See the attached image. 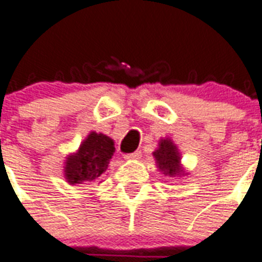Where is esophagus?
<instances>
[{
    "instance_id": "34e87169",
    "label": "esophagus",
    "mask_w": 262,
    "mask_h": 262,
    "mask_svg": "<svg viewBox=\"0 0 262 262\" xmlns=\"http://www.w3.org/2000/svg\"><path fill=\"white\" fill-rule=\"evenodd\" d=\"M141 151H135V152H132V154H127V155H125L123 158L126 160H139L140 158H141Z\"/></svg>"
}]
</instances>
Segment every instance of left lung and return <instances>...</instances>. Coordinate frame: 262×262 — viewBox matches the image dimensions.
I'll return each mask as SVG.
<instances>
[{
    "label": "left lung",
    "mask_w": 262,
    "mask_h": 262,
    "mask_svg": "<svg viewBox=\"0 0 262 262\" xmlns=\"http://www.w3.org/2000/svg\"><path fill=\"white\" fill-rule=\"evenodd\" d=\"M152 155L155 156L156 166L164 175L168 177H181L183 168L181 166V155L178 148L170 139H162L159 147Z\"/></svg>",
    "instance_id": "left-lung-1"
}]
</instances>
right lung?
<instances>
[{"instance_id":"right-lung-1","label":"right lung","mask_w":262,"mask_h":262,"mask_svg":"<svg viewBox=\"0 0 262 262\" xmlns=\"http://www.w3.org/2000/svg\"><path fill=\"white\" fill-rule=\"evenodd\" d=\"M114 141L103 133L91 132L77 152L65 160L63 174L69 185L98 181L107 171L114 154Z\"/></svg>"}]
</instances>
